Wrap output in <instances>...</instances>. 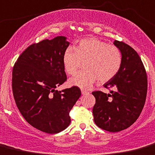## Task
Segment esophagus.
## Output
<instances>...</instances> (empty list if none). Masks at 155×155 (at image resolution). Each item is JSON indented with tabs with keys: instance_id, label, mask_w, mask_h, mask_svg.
<instances>
[{
	"instance_id": "obj_1",
	"label": "esophagus",
	"mask_w": 155,
	"mask_h": 155,
	"mask_svg": "<svg viewBox=\"0 0 155 155\" xmlns=\"http://www.w3.org/2000/svg\"><path fill=\"white\" fill-rule=\"evenodd\" d=\"M89 94V92L88 91H85V90H82V95H87V94Z\"/></svg>"
}]
</instances>
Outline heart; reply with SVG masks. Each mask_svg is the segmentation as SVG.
I'll return each instance as SVG.
<instances>
[{"label":"heart","mask_w":155,"mask_h":155,"mask_svg":"<svg viewBox=\"0 0 155 155\" xmlns=\"http://www.w3.org/2000/svg\"><path fill=\"white\" fill-rule=\"evenodd\" d=\"M62 60L65 71L70 75L74 74L86 61V71L77 73L68 82L72 86L88 88L98 79L105 82L113 79L121 68L123 57L116 46L98 38H88L80 41L74 48H67Z\"/></svg>","instance_id":"obj_1"}]
</instances>
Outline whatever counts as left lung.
I'll return each instance as SVG.
<instances>
[{
  "label": "left lung",
  "mask_w": 155,
  "mask_h": 155,
  "mask_svg": "<svg viewBox=\"0 0 155 155\" xmlns=\"http://www.w3.org/2000/svg\"><path fill=\"white\" fill-rule=\"evenodd\" d=\"M123 61L116 76L104 84L114 87L110 94L94 91L93 114L96 125L102 129L117 132L128 128L137 120L147 94V76L139 55L129 45L115 40Z\"/></svg>",
  "instance_id": "8db88e82"
}]
</instances>
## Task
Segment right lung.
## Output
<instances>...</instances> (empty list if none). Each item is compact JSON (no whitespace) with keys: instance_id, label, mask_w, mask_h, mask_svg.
<instances>
[{"instance_id":"right-lung-1","label":"right lung","mask_w":155,"mask_h":155,"mask_svg":"<svg viewBox=\"0 0 155 155\" xmlns=\"http://www.w3.org/2000/svg\"><path fill=\"white\" fill-rule=\"evenodd\" d=\"M70 45L56 36L28 47L12 70V92L18 108L34 128L58 133L71 123L69 113L81 96L78 87L56 90L67 80L63 55Z\"/></svg>"}]
</instances>
